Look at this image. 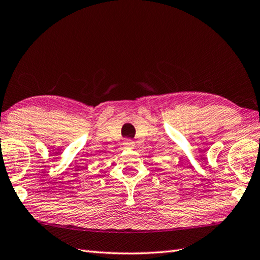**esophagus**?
I'll use <instances>...</instances> for the list:
<instances>
[{
    "mask_svg": "<svg viewBox=\"0 0 260 260\" xmlns=\"http://www.w3.org/2000/svg\"><path fill=\"white\" fill-rule=\"evenodd\" d=\"M123 144H124L125 147H134V145H135L134 141L131 140V139H126V140L124 141Z\"/></svg>",
    "mask_w": 260,
    "mask_h": 260,
    "instance_id": "esophagus-1",
    "label": "esophagus"
}]
</instances>
